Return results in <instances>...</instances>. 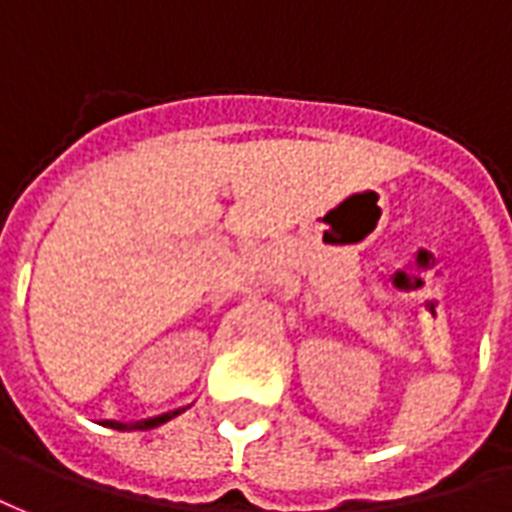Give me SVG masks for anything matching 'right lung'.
Wrapping results in <instances>:
<instances>
[{
    "instance_id": "right-lung-1",
    "label": "right lung",
    "mask_w": 512,
    "mask_h": 512,
    "mask_svg": "<svg viewBox=\"0 0 512 512\" xmlns=\"http://www.w3.org/2000/svg\"><path fill=\"white\" fill-rule=\"evenodd\" d=\"M179 412H185V409L158 414V417H149V420H138V423H117V420H106V425H108V428H117V431H149V428H158V425L169 423L171 417H177Z\"/></svg>"
}]
</instances>
